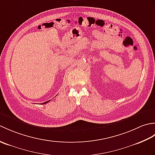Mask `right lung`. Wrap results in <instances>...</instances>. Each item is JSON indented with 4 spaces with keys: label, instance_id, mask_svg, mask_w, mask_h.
Here are the masks:
<instances>
[{
    "label": "right lung",
    "instance_id": "1",
    "mask_svg": "<svg viewBox=\"0 0 155 155\" xmlns=\"http://www.w3.org/2000/svg\"><path fill=\"white\" fill-rule=\"evenodd\" d=\"M50 101H47V102H45V103H42V104H46V103H48V102Z\"/></svg>",
    "mask_w": 155,
    "mask_h": 155
}]
</instances>
